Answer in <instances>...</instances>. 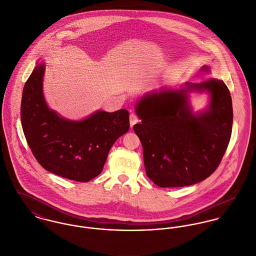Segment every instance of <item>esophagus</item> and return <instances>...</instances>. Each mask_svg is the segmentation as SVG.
<instances>
[{"label": "esophagus", "instance_id": "obj_1", "mask_svg": "<svg viewBox=\"0 0 256 256\" xmlns=\"http://www.w3.org/2000/svg\"><path fill=\"white\" fill-rule=\"evenodd\" d=\"M140 120L138 118V116L135 114V113H132L130 114V127L132 128L136 123H138Z\"/></svg>", "mask_w": 256, "mask_h": 256}]
</instances>
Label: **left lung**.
Masks as SVG:
<instances>
[{"instance_id": "obj_1", "label": "left lung", "mask_w": 256, "mask_h": 256, "mask_svg": "<svg viewBox=\"0 0 256 256\" xmlns=\"http://www.w3.org/2000/svg\"><path fill=\"white\" fill-rule=\"evenodd\" d=\"M201 72H210L203 66ZM207 93L206 110L193 112L188 94ZM135 111L142 120L134 125L144 154L148 178L160 187L200 182L218 168L232 127V104L226 84L210 78L180 88H162L145 94Z\"/></svg>"}]
</instances>
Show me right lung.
<instances>
[{
    "instance_id": "right-lung-1",
    "label": "right lung",
    "mask_w": 256,
    "mask_h": 256,
    "mask_svg": "<svg viewBox=\"0 0 256 256\" xmlns=\"http://www.w3.org/2000/svg\"><path fill=\"white\" fill-rule=\"evenodd\" d=\"M45 63L37 62L20 106L22 130L37 162L59 176L88 182L104 168L114 142L129 130L128 110H98L70 120L50 110L43 94Z\"/></svg>"
}]
</instances>
